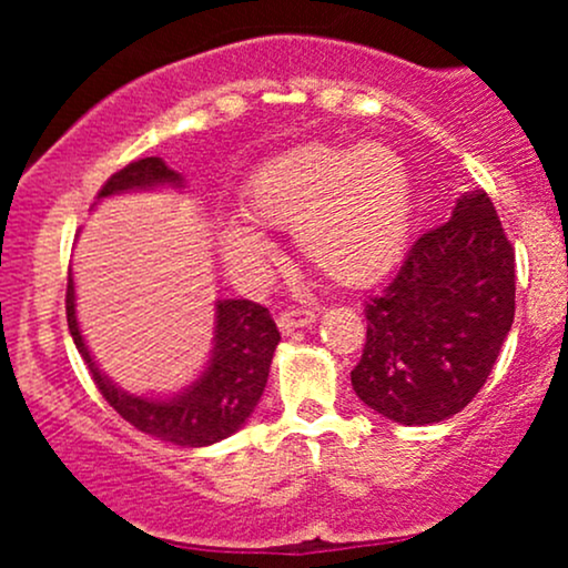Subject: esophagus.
Returning a JSON list of instances; mask_svg holds the SVG:
<instances>
[{"instance_id": "obj_1", "label": "esophagus", "mask_w": 568, "mask_h": 568, "mask_svg": "<svg viewBox=\"0 0 568 568\" xmlns=\"http://www.w3.org/2000/svg\"><path fill=\"white\" fill-rule=\"evenodd\" d=\"M315 317H317V315H315V312H312V310H302V306H296V310L280 312L277 325H280V331H283V334H291V331L304 328V325L315 323Z\"/></svg>"}]
</instances>
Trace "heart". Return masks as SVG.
<instances>
[{
  "label": "heart",
  "instance_id": "1",
  "mask_svg": "<svg viewBox=\"0 0 568 568\" xmlns=\"http://www.w3.org/2000/svg\"><path fill=\"white\" fill-rule=\"evenodd\" d=\"M243 219L219 224L224 262L258 275L270 232H293L298 256L342 288H366L400 262L414 221V181L387 143H304L266 160L243 186Z\"/></svg>",
  "mask_w": 568,
  "mask_h": 568
}]
</instances>
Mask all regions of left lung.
I'll return each mask as SVG.
<instances>
[{
  "label": "left lung",
  "instance_id": "left-lung-1",
  "mask_svg": "<svg viewBox=\"0 0 568 568\" xmlns=\"http://www.w3.org/2000/svg\"><path fill=\"white\" fill-rule=\"evenodd\" d=\"M515 317V251L494 202L475 189L410 245L393 283L366 304L352 387L366 406L422 427L480 393Z\"/></svg>",
  "mask_w": 568,
  "mask_h": 568
}]
</instances>
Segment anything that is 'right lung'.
<instances>
[{
	"label": "right lung",
	"mask_w": 568,
	"mask_h": 568,
	"mask_svg": "<svg viewBox=\"0 0 568 568\" xmlns=\"http://www.w3.org/2000/svg\"><path fill=\"white\" fill-rule=\"evenodd\" d=\"M181 186L184 179L171 171L160 158H143L116 171L98 192V200L109 194L133 192L152 186ZM67 321L71 338L90 368L98 393L106 397L122 419L141 433L173 446L200 448L230 438L245 425L266 387L270 363L280 342V331L270 310L247 298H226L216 304V338L213 357L184 393L173 397L128 395L106 379L95 366L88 344L80 334L74 315V280L67 285Z\"/></svg>",
	"instance_id": "1"
}]
</instances>
